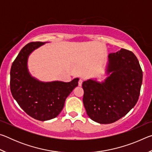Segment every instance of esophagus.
Listing matches in <instances>:
<instances>
[{"instance_id": "34e87169", "label": "esophagus", "mask_w": 152, "mask_h": 152, "mask_svg": "<svg viewBox=\"0 0 152 152\" xmlns=\"http://www.w3.org/2000/svg\"><path fill=\"white\" fill-rule=\"evenodd\" d=\"M82 82H83V80H82V79H80V80H79V81H78V86H82Z\"/></svg>"}]
</instances>
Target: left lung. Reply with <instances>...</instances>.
I'll return each instance as SVG.
<instances>
[{
  "mask_svg": "<svg viewBox=\"0 0 152 152\" xmlns=\"http://www.w3.org/2000/svg\"><path fill=\"white\" fill-rule=\"evenodd\" d=\"M103 81L83 82V103L88 116L101 124L112 123L124 117L138 101L143 73L134 53L121 49L108 56Z\"/></svg>",
  "mask_w": 152,
  "mask_h": 152,
  "instance_id": "obj_1",
  "label": "left lung"
}]
</instances>
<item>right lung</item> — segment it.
Masks as SVG:
<instances>
[{"mask_svg": "<svg viewBox=\"0 0 152 152\" xmlns=\"http://www.w3.org/2000/svg\"><path fill=\"white\" fill-rule=\"evenodd\" d=\"M48 42H31L22 49L11 68V94L20 108L33 119L48 121L60 114L66 98L78 86L79 78L71 82H43L33 77L28 59L33 51Z\"/></svg>", "mask_w": 152, "mask_h": 152, "instance_id": "add662e5", "label": "right lung"}]
</instances>
